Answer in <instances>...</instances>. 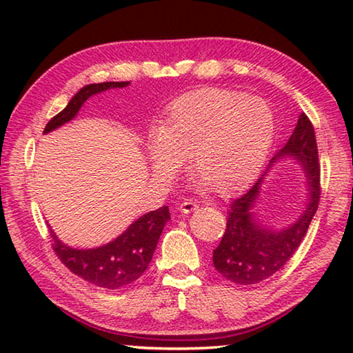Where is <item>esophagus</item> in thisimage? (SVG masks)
<instances>
[{
    "instance_id": "34e87169",
    "label": "esophagus",
    "mask_w": 353,
    "mask_h": 353,
    "mask_svg": "<svg viewBox=\"0 0 353 353\" xmlns=\"http://www.w3.org/2000/svg\"><path fill=\"white\" fill-rule=\"evenodd\" d=\"M177 208L182 213H191L193 210H196V208H198V204H196L193 199H185L183 202H181V204L177 205Z\"/></svg>"
}]
</instances>
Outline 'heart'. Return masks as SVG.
Segmentation results:
<instances>
[{
    "instance_id": "b5f03b06",
    "label": "heart",
    "mask_w": 353,
    "mask_h": 353,
    "mask_svg": "<svg viewBox=\"0 0 353 353\" xmlns=\"http://www.w3.org/2000/svg\"><path fill=\"white\" fill-rule=\"evenodd\" d=\"M274 134L276 117L263 99L202 88L177 98L166 109L163 126L149 129V163L155 176L171 179L190 154L199 185L232 193L265 165Z\"/></svg>"
}]
</instances>
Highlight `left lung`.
<instances>
[{"instance_id":"8db88e82","label":"left lung","mask_w":353,"mask_h":353,"mask_svg":"<svg viewBox=\"0 0 353 353\" xmlns=\"http://www.w3.org/2000/svg\"><path fill=\"white\" fill-rule=\"evenodd\" d=\"M282 158H294L307 177L309 201L306 210L288 228L271 230L254 218V202L270 166ZM321 198V165L313 124L301 113L294 132L271 159L266 171L241 196L230 202L225 232L213 250V265L224 279L235 285H255L271 277L286 265L307 235Z\"/></svg>"}]
</instances>
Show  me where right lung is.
<instances>
[{"label": "right lung", "instance_id": "right-lung-1", "mask_svg": "<svg viewBox=\"0 0 353 353\" xmlns=\"http://www.w3.org/2000/svg\"><path fill=\"white\" fill-rule=\"evenodd\" d=\"M129 82H101L82 87L62 112L46 124L43 134L73 119L85 101L109 88L128 87ZM171 218L168 207L143 214L115 240L94 249H74L63 244L51 230L52 249L68 270L99 288L118 290L140 279L151 263L159 238Z\"/></svg>", "mask_w": 353, "mask_h": 353}]
</instances>
